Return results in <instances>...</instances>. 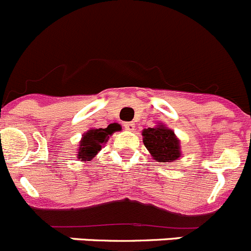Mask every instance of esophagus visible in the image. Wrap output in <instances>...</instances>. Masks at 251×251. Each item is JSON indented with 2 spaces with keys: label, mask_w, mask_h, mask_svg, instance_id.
Instances as JSON below:
<instances>
[{
  "label": "esophagus",
  "mask_w": 251,
  "mask_h": 251,
  "mask_svg": "<svg viewBox=\"0 0 251 251\" xmlns=\"http://www.w3.org/2000/svg\"><path fill=\"white\" fill-rule=\"evenodd\" d=\"M134 126L135 124L133 122H127V123L123 124V127L126 130H134Z\"/></svg>",
  "instance_id": "34e87169"
}]
</instances>
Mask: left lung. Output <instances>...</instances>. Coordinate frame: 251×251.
Listing matches in <instances>:
<instances>
[{
    "label": "left lung",
    "mask_w": 251,
    "mask_h": 251,
    "mask_svg": "<svg viewBox=\"0 0 251 251\" xmlns=\"http://www.w3.org/2000/svg\"><path fill=\"white\" fill-rule=\"evenodd\" d=\"M143 143L157 162H174L180 157L179 141L173 130L164 126L144 129Z\"/></svg>",
    "instance_id": "8db88e82"
}]
</instances>
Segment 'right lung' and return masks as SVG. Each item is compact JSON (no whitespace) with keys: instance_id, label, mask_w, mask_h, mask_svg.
Here are the masks:
<instances>
[{"instance_id":"1","label":"right lung","mask_w":251,"mask_h":251,"mask_svg":"<svg viewBox=\"0 0 251 251\" xmlns=\"http://www.w3.org/2000/svg\"><path fill=\"white\" fill-rule=\"evenodd\" d=\"M116 129L113 128H100V129H91L83 135V139L80 141L78 158L80 160H92L94 155H97L98 151L102 149L103 144L108 141V138Z\"/></svg>"}]
</instances>
